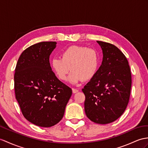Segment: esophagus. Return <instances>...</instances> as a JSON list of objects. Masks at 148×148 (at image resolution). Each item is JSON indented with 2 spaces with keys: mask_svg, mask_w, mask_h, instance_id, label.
<instances>
[{
  "mask_svg": "<svg viewBox=\"0 0 148 148\" xmlns=\"http://www.w3.org/2000/svg\"><path fill=\"white\" fill-rule=\"evenodd\" d=\"M72 91H73V93H77L78 92V90H77L76 88H72Z\"/></svg>",
  "mask_w": 148,
  "mask_h": 148,
  "instance_id": "34e87169",
  "label": "esophagus"
}]
</instances>
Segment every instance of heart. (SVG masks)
Wrapping results in <instances>:
<instances>
[{"instance_id": "obj_1", "label": "heart", "mask_w": 148, "mask_h": 148, "mask_svg": "<svg viewBox=\"0 0 148 148\" xmlns=\"http://www.w3.org/2000/svg\"><path fill=\"white\" fill-rule=\"evenodd\" d=\"M99 65L98 52L80 46L68 47L61 53V58H54L51 61V69L60 80H66L70 70L72 71L68 78L72 84H76L83 79L90 80L95 75Z\"/></svg>"}]
</instances>
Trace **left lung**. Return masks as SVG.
<instances>
[{
	"label": "left lung",
	"instance_id": "1",
	"mask_svg": "<svg viewBox=\"0 0 148 148\" xmlns=\"http://www.w3.org/2000/svg\"><path fill=\"white\" fill-rule=\"evenodd\" d=\"M102 50V64L82 89L86 116L100 124H109L124 113L129 103L131 73L128 61L116 46L97 41Z\"/></svg>",
	"mask_w": 148,
	"mask_h": 148
}]
</instances>
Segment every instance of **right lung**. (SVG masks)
Segmentation results:
<instances>
[{"mask_svg": "<svg viewBox=\"0 0 148 148\" xmlns=\"http://www.w3.org/2000/svg\"><path fill=\"white\" fill-rule=\"evenodd\" d=\"M55 41H43L21 54L14 74L16 99L26 119L36 125L49 127L62 120L71 89L52 71L49 56Z\"/></svg>", "mask_w": 148, "mask_h": 148, "instance_id": "right-lung-1", "label": "right lung"}]
</instances>
